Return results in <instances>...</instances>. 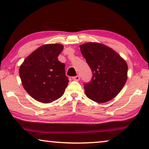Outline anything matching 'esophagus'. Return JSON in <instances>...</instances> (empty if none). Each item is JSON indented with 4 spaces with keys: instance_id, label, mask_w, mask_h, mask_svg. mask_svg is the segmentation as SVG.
<instances>
[{
    "instance_id": "esophagus-1",
    "label": "esophagus",
    "mask_w": 149,
    "mask_h": 149,
    "mask_svg": "<svg viewBox=\"0 0 149 149\" xmlns=\"http://www.w3.org/2000/svg\"><path fill=\"white\" fill-rule=\"evenodd\" d=\"M72 79L74 81H79L80 80V77H79V75H77V76L75 77H72Z\"/></svg>"
}]
</instances>
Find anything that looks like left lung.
Returning <instances> with one entry per match:
<instances>
[{"label": "left lung", "mask_w": 149, "mask_h": 149, "mask_svg": "<svg viewBox=\"0 0 149 149\" xmlns=\"http://www.w3.org/2000/svg\"><path fill=\"white\" fill-rule=\"evenodd\" d=\"M80 48L92 72L91 81L84 83L85 94L96 102L111 100L125 84L127 64L117 52L102 44L87 42Z\"/></svg>", "instance_id": "left-lung-1"}]
</instances>
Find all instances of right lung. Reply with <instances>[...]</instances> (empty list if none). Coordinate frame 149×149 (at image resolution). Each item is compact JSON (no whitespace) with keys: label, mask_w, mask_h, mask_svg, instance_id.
<instances>
[{"label":"right lung","mask_w":149,"mask_h":149,"mask_svg":"<svg viewBox=\"0 0 149 149\" xmlns=\"http://www.w3.org/2000/svg\"><path fill=\"white\" fill-rule=\"evenodd\" d=\"M63 48L60 44L44 45L28 56L20 66L24 88L36 100L50 103L64 94L69 81L65 74V64L58 59Z\"/></svg>","instance_id":"add662e5"}]
</instances>
